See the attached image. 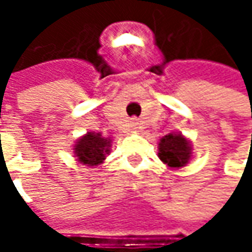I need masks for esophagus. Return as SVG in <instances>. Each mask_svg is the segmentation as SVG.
<instances>
[{
    "label": "esophagus",
    "instance_id": "esophagus-1",
    "mask_svg": "<svg viewBox=\"0 0 252 252\" xmlns=\"http://www.w3.org/2000/svg\"><path fill=\"white\" fill-rule=\"evenodd\" d=\"M130 126L133 129H137V127H139V122H137V119H133V121L130 122Z\"/></svg>",
    "mask_w": 252,
    "mask_h": 252
}]
</instances>
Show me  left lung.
I'll return each instance as SVG.
<instances>
[{
  "mask_svg": "<svg viewBox=\"0 0 252 252\" xmlns=\"http://www.w3.org/2000/svg\"><path fill=\"white\" fill-rule=\"evenodd\" d=\"M158 157L169 168H182L192 158V144L179 131L168 133L158 141Z\"/></svg>",
  "mask_w": 252,
  "mask_h": 252,
  "instance_id": "left-lung-1",
  "label": "left lung"
}]
</instances>
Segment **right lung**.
Here are the masks:
<instances>
[{
	"label": "right lung",
	"instance_id": "add662e5",
	"mask_svg": "<svg viewBox=\"0 0 252 252\" xmlns=\"http://www.w3.org/2000/svg\"><path fill=\"white\" fill-rule=\"evenodd\" d=\"M112 137H103L101 133L87 131L74 144L73 151L77 161L83 165L96 167L111 153Z\"/></svg>",
	"mask_w": 252,
	"mask_h": 252
}]
</instances>
